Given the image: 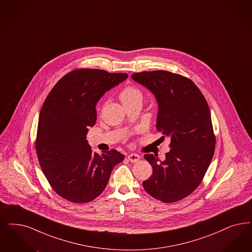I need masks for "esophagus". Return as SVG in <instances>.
Instances as JSON below:
<instances>
[{"label":"esophagus","instance_id":"esophagus-1","mask_svg":"<svg viewBox=\"0 0 252 252\" xmlns=\"http://www.w3.org/2000/svg\"><path fill=\"white\" fill-rule=\"evenodd\" d=\"M128 159L131 162H137L140 159V156L136 153H130V155H128Z\"/></svg>","mask_w":252,"mask_h":252}]
</instances>
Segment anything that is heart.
<instances>
[{
  "mask_svg": "<svg viewBox=\"0 0 252 252\" xmlns=\"http://www.w3.org/2000/svg\"><path fill=\"white\" fill-rule=\"evenodd\" d=\"M119 97L122 103L125 106H128L132 103H142L143 93L139 88L133 85H128L120 92Z\"/></svg>",
  "mask_w": 252,
  "mask_h": 252,
  "instance_id": "obj_1",
  "label": "heart"
}]
</instances>
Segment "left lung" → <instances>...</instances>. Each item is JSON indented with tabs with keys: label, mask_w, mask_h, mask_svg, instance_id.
<instances>
[{
	"label": "left lung",
	"mask_w": 252,
	"mask_h": 252,
	"mask_svg": "<svg viewBox=\"0 0 252 252\" xmlns=\"http://www.w3.org/2000/svg\"><path fill=\"white\" fill-rule=\"evenodd\" d=\"M131 77L155 95L156 129L163 139H171L163 161L156 154L144 156L153 172L143 187L163 203L182 200L200 185L214 155L216 136L207 102L198 87L183 75L157 70Z\"/></svg>",
	"instance_id": "1"
}]
</instances>
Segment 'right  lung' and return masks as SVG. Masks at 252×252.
Here are the masks:
<instances>
[{
  "mask_svg": "<svg viewBox=\"0 0 252 252\" xmlns=\"http://www.w3.org/2000/svg\"><path fill=\"white\" fill-rule=\"evenodd\" d=\"M127 77L76 69L57 82L42 106L35 141L38 160L57 194L72 203H89L100 195L113 168L124 158L115 149L94 153L86 135L96 122L97 102Z\"/></svg>",
  "mask_w": 252,
  "mask_h": 252,
  "instance_id": "right-lung-1",
  "label": "right lung"
}]
</instances>
